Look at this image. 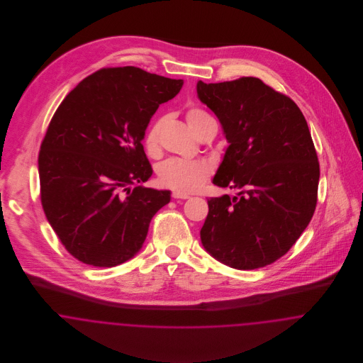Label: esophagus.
Listing matches in <instances>:
<instances>
[{
    "label": "esophagus",
    "mask_w": 363,
    "mask_h": 363,
    "mask_svg": "<svg viewBox=\"0 0 363 363\" xmlns=\"http://www.w3.org/2000/svg\"><path fill=\"white\" fill-rule=\"evenodd\" d=\"M172 197H173V199H182V200L189 199L188 194H182V193H178V191H173V193H172Z\"/></svg>",
    "instance_id": "34e87169"
}]
</instances>
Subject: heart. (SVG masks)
Wrapping results in <instances>:
<instances>
[{
	"label": "heart",
	"mask_w": 363,
	"mask_h": 363,
	"mask_svg": "<svg viewBox=\"0 0 363 363\" xmlns=\"http://www.w3.org/2000/svg\"><path fill=\"white\" fill-rule=\"evenodd\" d=\"M212 118L204 110L193 107L186 113V121L190 129L197 136L203 123ZM162 130V120L154 122L144 136V147L148 154H156L159 151V138ZM211 174V169L206 162L200 160H184V159H167L160 163L156 169V181L160 186L167 189L188 194L200 189Z\"/></svg>",
	"instance_id": "obj_1"
}]
</instances>
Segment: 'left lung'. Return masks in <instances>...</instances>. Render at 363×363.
Masks as SVG:
<instances>
[{
	"instance_id": "obj_1",
	"label": "left lung",
	"mask_w": 363,
	"mask_h": 363,
	"mask_svg": "<svg viewBox=\"0 0 363 363\" xmlns=\"http://www.w3.org/2000/svg\"><path fill=\"white\" fill-rule=\"evenodd\" d=\"M197 94L230 143L213 184L240 190L208 200L203 246L231 268H262L293 247L315 211L320 163L308 122L257 77L200 80Z\"/></svg>"
}]
</instances>
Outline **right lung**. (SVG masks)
<instances>
[{"mask_svg": "<svg viewBox=\"0 0 363 363\" xmlns=\"http://www.w3.org/2000/svg\"><path fill=\"white\" fill-rule=\"evenodd\" d=\"M182 84L136 67L102 68L55 110L38 156L40 203L74 259L94 267L132 259L170 203L169 190L130 188L152 175L141 140Z\"/></svg>", "mask_w": 363, "mask_h": 363, "instance_id": "right-lung-1", "label": "right lung"}]
</instances>
